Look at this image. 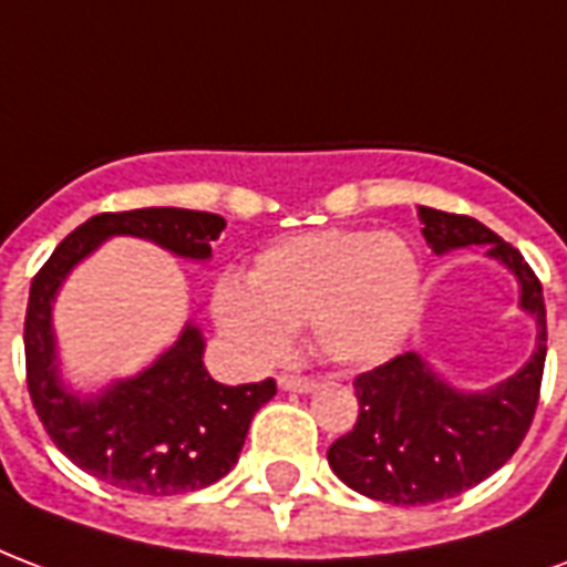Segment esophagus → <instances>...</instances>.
<instances>
[{"label":"esophagus","instance_id":"obj_1","mask_svg":"<svg viewBox=\"0 0 567 567\" xmlns=\"http://www.w3.org/2000/svg\"><path fill=\"white\" fill-rule=\"evenodd\" d=\"M278 385L284 391H313L317 389V380L313 377H301V373H284V377H278Z\"/></svg>","mask_w":567,"mask_h":567}]
</instances>
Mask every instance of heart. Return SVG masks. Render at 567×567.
Returning a JSON list of instances; mask_svg holds the SVG:
<instances>
[{
    "label": "heart",
    "mask_w": 567,
    "mask_h": 567,
    "mask_svg": "<svg viewBox=\"0 0 567 567\" xmlns=\"http://www.w3.org/2000/svg\"><path fill=\"white\" fill-rule=\"evenodd\" d=\"M419 296V259L403 238L329 229L259 254L248 284L220 280L215 313L257 361L280 359L289 331L310 322L331 361L377 364L410 334Z\"/></svg>",
    "instance_id": "heart-1"
}]
</instances>
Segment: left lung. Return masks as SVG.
I'll list each match as a JSON object with an SVG mask.
<instances>
[{
    "instance_id": "left-lung-1",
    "label": "left lung",
    "mask_w": 567,
    "mask_h": 567,
    "mask_svg": "<svg viewBox=\"0 0 567 567\" xmlns=\"http://www.w3.org/2000/svg\"><path fill=\"white\" fill-rule=\"evenodd\" d=\"M433 254L487 245L520 280V305L538 319V349L520 373L487 394H461L436 380L415 352L355 377L359 419L331 442L334 475L361 496L389 505H427L470 491L511 461L532 427L547 359L542 280L523 254L470 215L421 206Z\"/></svg>"
}]
</instances>
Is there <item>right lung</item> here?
Here are the masks:
<instances>
[{"mask_svg": "<svg viewBox=\"0 0 567 567\" xmlns=\"http://www.w3.org/2000/svg\"><path fill=\"white\" fill-rule=\"evenodd\" d=\"M227 220L190 208L104 212L59 241L38 268L25 305V385L47 436L80 470L118 491L178 496L224 478L238 461L254 412L275 398V380L220 385L203 368L194 326L140 377L116 382L95 400L59 385L50 301L65 275L110 236L152 238L178 257H212Z\"/></svg>", "mask_w": 567, "mask_h": 567, "instance_id": "right-lung-1", "label": "right lung"}]
</instances>
